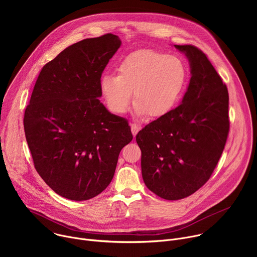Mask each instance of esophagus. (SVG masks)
<instances>
[{
  "label": "esophagus",
  "mask_w": 257,
  "mask_h": 257,
  "mask_svg": "<svg viewBox=\"0 0 257 257\" xmlns=\"http://www.w3.org/2000/svg\"><path fill=\"white\" fill-rule=\"evenodd\" d=\"M130 126H131V131H132V134H133V136H135L137 133H138V131L141 129V126L140 125H138V124H130Z\"/></svg>",
  "instance_id": "esophagus-1"
}]
</instances>
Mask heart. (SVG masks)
I'll use <instances>...</instances> for the list:
<instances>
[{
  "instance_id": "b5f03b06",
  "label": "heart",
  "mask_w": 257,
  "mask_h": 257,
  "mask_svg": "<svg viewBox=\"0 0 257 257\" xmlns=\"http://www.w3.org/2000/svg\"><path fill=\"white\" fill-rule=\"evenodd\" d=\"M117 71L118 74H105L99 80L107 108L117 115L127 112L132 90L136 99L135 115H166L178 102L187 77L186 68L179 58L153 50H139L128 55Z\"/></svg>"
}]
</instances>
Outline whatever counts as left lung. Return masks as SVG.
Masks as SVG:
<instances>
[{"mask_svg":"<svg viewBox=\"0 0 257 257\" xmlns=\"http://www.w3.org/2000/svg\"><path fill=\"white\" fill-rule=\"evenodd\" d=\"M191 78L180 105L136 135L146 187L167 200L185 198L210 178L230 130L228 88L198 48L177 46Z\"/></svg>","mask_w":257,"mask_h":257,"instance_id":"8db88e82","label":"left lung"}]
</instances>
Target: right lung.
I'll return each instance as SVG.
<instances>
[{
  "label": "right lung",
  "instance_id": "right-lung-1",
  "mask_svg": "<svg viewBox=\"0 0 257 257\" xmlns=\"http://www.w3.org/2000/svg\"><path fill=\"white\" fill-rule=\"evenodd\" d=\"M120 46L106 33L68 47L43 67L25 108L34 168L62 197L81 201L102 192L133 138L126 119L98 99L102 72Z\"/></svg>",
  "mask_w": 257,
  "mask_h": 257
}]
</instances>
